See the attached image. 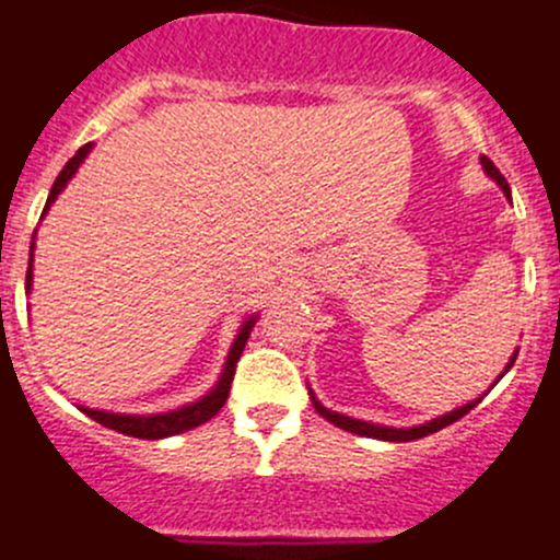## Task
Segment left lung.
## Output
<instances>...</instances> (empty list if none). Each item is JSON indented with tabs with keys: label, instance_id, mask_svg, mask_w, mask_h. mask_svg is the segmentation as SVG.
I'll return each mask as SVG.
<instances>
[{
	"label": "left lung",
	"instance_id": "obj_1",
	"mask_svg": "<svg viewBox=\"0 0 560 560\" xmlns=\"http://www.w3.org/2000/svg\"><path fill=\"white\" fill-rule=\"evenodd\" d=\"M481 166H485L487 175H490L492 180H495L498 186H501V191L506 194V199H512V191H509L506 177H503L501 172H498V166L492 164V161L487 159V155H481ZM514 358H517V352H514V355H512V361H509V366L503 369V374H506L509 369H512ZM503 374H501V377H503ZM495 383H498V380H495ZM308 396H312V401H314V410H317L319 416L325 418V421H330V424H334V427H339V430L352 432V435H361V438H374V441H390V443H407V441H418V438L432 435V432H438V430H443V427H448V424H454V421H459V418H463L465 412H470V410H474L476 405H479L481 399H485V396H479V399L468 401V405L457 407V410L446 412V416L432 418V421H427V424L407 427V430H396V427L369 424V421H361V418H350V416H341V412H336V410H328V407L319 405L317 396H314V390H312V388H308Z\"/></svg>",
	"mask_w": 560,
	"mask_h": 560
}]
</instances>
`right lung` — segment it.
Masks as SVG:
<instances>
[{
	"mask_svg": "<svg viewBox=\"0 0 560 560\" xmlns=\"http://www.w3.org/2000/svg\"><path fill=\"white\" fill-rule=\"evenodd\" d=\"M90 150H92V144H84V148H79V153H75L73 159L65 164V170L59 172V177L54 180L51 194H48V202H46V208H43V215L48 213V208H51L54 199L59 197V191L68 186L70 177L79 172L81 161L90 155ZM32 241H35V237H32ZM30 248H35V243H32ZM30 290H32V259H30V268H26V292ZM254 323H257V314H252V317L241 325L235 341H232L230 355H226L224 372H221L219 383H215L213 388L202 396V399L191 401V405H183V407H177V410H170V412H153V416H125V412L92 410V407H81V412H86L92 421L108 427V430L122 432V435H128V438H142V441H161V438L180 435V432L205 424V421H210V418H213L215 412L226 405V396H230V388H232V377H235V366H237V361H241V352H243V347H246L248 336H252Z\"/></svg>",
	"mask_w": 560,
	"mask_h": 560,
	"instance_id": "obj_1",
	"label": "right lung"
}]
</instances>
